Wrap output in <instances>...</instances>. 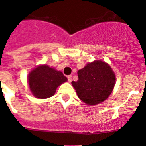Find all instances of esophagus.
Segmentation results:
<instances>
[{"mask_svg": "<svg viewBox=\"0 0 146 146\" xmlns=\"http://www.w3.org/2000/svg\"><path fill=\"white\" fill-rule=\"evenodd\" d=\"M67 78H68V81H69V82H72V75H69L68 77H67Z\"/></svg>", "mask_w": 146, "mask_h": 146, "instance_id": "34e87169", "label": "esophagus"}]
</instances>
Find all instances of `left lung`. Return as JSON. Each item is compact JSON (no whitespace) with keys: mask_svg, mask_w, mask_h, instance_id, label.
Here are the masks:
<instances>
[{"mask_svg":"<svg viewBox=\"0 0 146 146\" xmlns=\"http://www.w3.org/2000/svg\"><path fill=\"white\" fill-rule=\"evenodd\" d=\"M78 80L72 81L77 96L88 105L104 102L111 94L115 75L109 64L102 60L88 63L77 72Z\"/></svg>","mask_w":146,"mask_h":146,"instance_id":"8db88e82","label":"left lung"}]
</instances>
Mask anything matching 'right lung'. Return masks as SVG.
I'll use <instances>...</instances> for the list:
<instances>
[{
  "label": "right lung",
  "mask_w": 146,
  "mask_h": 146,
  "mask_svg": "<svg viewBox=\"0 0 146 146\" xmlns=\"http://www.w3.org/2000/svg\"><path fill=\"white\" fill-rule=\"evenodd\" d=\"M67 78L60 71L55 70L47 65H39L28 74L30 90L34 96L47 99L55 94L56 89Z\"/></svg>",
  "instance_id": "add662e5"
}]
</instances>
